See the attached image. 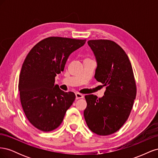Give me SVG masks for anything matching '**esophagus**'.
Segmentation results:
<instances>
[{"label": "esophagus", "instance_id": "34e87169", "mask_svg": "<svg viewBox=\"0 0 158 158\" xmlns=\"http://www.w3.org/2000/svg\"><path fill=\"white\" fill-rule=\"evenodd\" d=\"M84 97V95L83 94H81L80 93H76V99H78L80 98H83Z\"/></svg>", "mask_w": 158, "mask_h": 158}]
</instances>
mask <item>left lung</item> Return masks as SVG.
Instances as JSON below:
<instances>
[{"label": "left lung", "mask_w": 158, "mask_h": 158, "mask_svg": "<svg viewBox=\"0 0 158 158\" xmlns=\"http://www.w3.org/2000/svg\"><path fill=\"white\" fill-rule=\"evenodd\" d=\"M88 44L97 61L95 78L106 90L102 98L85 95L84 116L93 132L107 136L118 131L129 117L136 95L135 76L127 55L115 42L89 40Z\"/></svg>", "instance_id": "1"}]
</instances>
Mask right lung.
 <instances>
[{
  "instance_id": "obj_1",
  "label": "right lung",
  "mask_w": 158,
  "mask_h": 158,
  "mask_svg": "<svg viewBox=\"0 0 158 158\" xmlns=\"http://www.w3.org/2000/svg\"><path fill=\"white\" fill-rule=\"evenodd\" d=\"M86 40L49 37L33 47L22 64L18 89L20 102L28 121L44 132L55 130L63 122L76 98L55 85L56 74L63 71L72 52Z\"/></svg>"
}]
</instances>
